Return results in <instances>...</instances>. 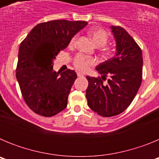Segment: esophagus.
<instances>
[{
	"mask_svg": "<svg viewBox=\"0 0 159 159\" xmlns=\"http://www.w3.org/2000/svg\"><path fill=\"white\" fill-rule=\"evenodd\" d=\"M77 76L82 77V76H84V74H83V73H81V72H77Z\"/></svg>",
	"mask_w": 159,
	"mask_h": 159,
	"instance_id": "obj_1",
	"label": "esophagus"
}]
</instances>
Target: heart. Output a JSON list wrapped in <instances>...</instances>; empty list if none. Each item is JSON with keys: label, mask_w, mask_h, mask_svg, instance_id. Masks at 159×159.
Here are the masks:
<instances>
[{"label": "heart", "mask_w": 159, "mask_h": 159, "mask_svg": "<svg viewBox=\"0 0 159 159\" xmlns=\"http://www.w3.org/2000/svg\"><path fill=\"white\" fill-rule=\"evenodd\" d=\"M90 37L92 38L94 44L97 47H102L104 46L108 40V35L105 30L102 29H92L88 32ZM77 40V36H73L70 41V46L75 45ZM74 65L76 67V69L80 71H86L89 69V67L92 66L95 63L94 60L91 57H85L82 54L77 55L73 60Z\"/></svg>", "instance_id": "1"}]
</instances>
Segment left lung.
I'll list each match as a JSON object with an SVG mask.
<instances>
[{
  "mask_svg": "<svg viewBox=\"0 0 159 159\" xmlns=\"http://www.w3.org/2000/svg\"><path fill=\"white\" fill-rule=\"evenodd\" d=\"M110 28L116 43V55L99 64L96 70L102 75L101 78L108 74L111 79L104 84L100 78L87 76L88 107L103 117L117 116L128 107L139 89L143 75L139 46L124 29L114 25Z\"/></svg>",
  "mask_w": 159,
  "mask_h": 159,
  "instance_id": "obj_1",
  "label": "left lung"
}]
</instances>
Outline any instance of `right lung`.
Instances as JSON below:
<instances>
[{
	"label": "right lung",
	"instance_id": "obj_1",
	"mask_svg": "<svg viewBox=\"0 0 159 159\" xmlns=\"http://www.w3.org/2000/svg\"><path fill=\"white\" fill-rule=\"evenodd\" d=\"M88 22L56 20L38 24L21 42L16 79L25 102L35 113L51 117L65 109L77 75L53 71L52 60Z\"/></svg>",
	"mask_w": 159,
	"mask_h": 159
}]
</instances>
